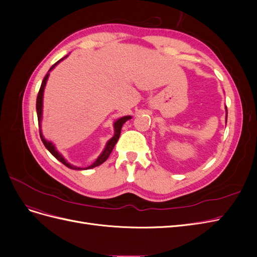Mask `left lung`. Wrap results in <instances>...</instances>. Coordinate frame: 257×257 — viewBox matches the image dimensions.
Masks as SVG:
<instances>
[{"instance_id":"1","label":"left lung","mask_w":257,"mask_h":257,"mask_svg":"<svg viewBox=\"0 0 257 257\" xmlns=\"http://www.w3.org/2000/svg\"><path fill=\"white\" fill-rule=\"evenodd\" d=\"M225 109H226V112H227V108H226V107H225ZM225 121L227 122V114H226V120H225Z\"/></svg>"}]
</instances>
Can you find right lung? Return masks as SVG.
Instances as JSON below:
<instances>
[{
	"mask_svg": "<svg viewBox=\"0 0 257 257\" xmlns=\"http://www.w3.org/2000/svg\"><path fill=\"white\" fill-rule=\"evenodd\" d=\"M68 57V54L67 56H65L64 58H62L61 60H59L57 63H54L51 67H50V69L48 71V73H47V75L45 76V78L43 79V82H42V85H41V89H40V92H38V94H37V99H36V111H37V119H38V125H40V135H41V138H42V142H43V144L45 145V147L47 148V150L53 155L54 158H56L58 161H60L61 163H63V164L66 166V167H68V168H71V169H74V170H82V169H91V168H94V167H96V166H99L100 164H103V163L109 158V155H110V153H111V151H112V149L114 148V146H115V144H116V142H118V139H119V137H120V134H121V128H122V125L124 123H125L127 120H130V119H132V116L131 115H125V116H122V118H119L118 120H115L114 122H113V130H114V134H113V136L109 139V141L107 142V144H106V146H105V148H104V150H103V152L100 153L99 155H98V158L95 160V162L93 163V164H91L90 166H88V167H85V168H81V167H77V166H74V165H72V164H69V163L64 159V157L63 155H62L58 150H57V148H56V146H54L51 142H49V141H47V139H45V137L43 136V133H42V119H43V97H44V90H45V87H46V83H47V80H48V78H49V73L52 71V69L56 67L61 61H63L65 58H67Z\"/></svg>",
	"mask_w": 257,
	"mask_h": 257,
	"instance_id": "obj_1",
	"label": "right lung"
}]
</instances>
